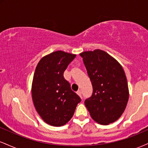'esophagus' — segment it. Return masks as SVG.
<instances>
[{
	"label": "esophagus",
	"instance_id": "1",
	"mask_svg": "<svg viewBox=\"0 0 148 148\" xmlns=\"http://www.w3.org/2000/svg\"><path fill=\"white\" fill-rule=\"evenodd\" d=\"M76 93H77V94L79 95L81 97V94H82V93H81V90H79L76 92Z\"/></svg>",
	"mask_w": 148,
	"mask_h": 148
}]
</instances>
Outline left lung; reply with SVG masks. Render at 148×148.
<instances>
[{
	"instance_id": "obj_1",
	"label": "left lung",
	"mask_w": 148,
	"mask_h": 148,
	"mask_svg": "<svg viewBox=\"0 0 148 148\" xmlns=\"http://www.w3.org/2000/svg\"><path fill=\"white\" fill-rule=\"evenodd\" d=\"M92 86L90 97L85 105L92 118L100 125L116 121L129 99L126 76L122 66L103 51L97 49L80 54Z\"/></svg>"
}]
</instances>
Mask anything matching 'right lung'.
Segmentation results:
<instances>
[{"label":"right lung","instance_id":"add662e5","mask_svg":"<svg viewBox=\"0 0 148 148\" xmlns=\"http://www.w3.org/2000/svg\"><path fill=\"white\" fill-rule=\"evenodd\" d=\"M76 55L57 51L37 64L32 85V97L38 114L49 125L60 127L70 120L81 98L71 89L63 74Z\"/></svg>","mask_w":148,"mask_h":148}]
</instances>
